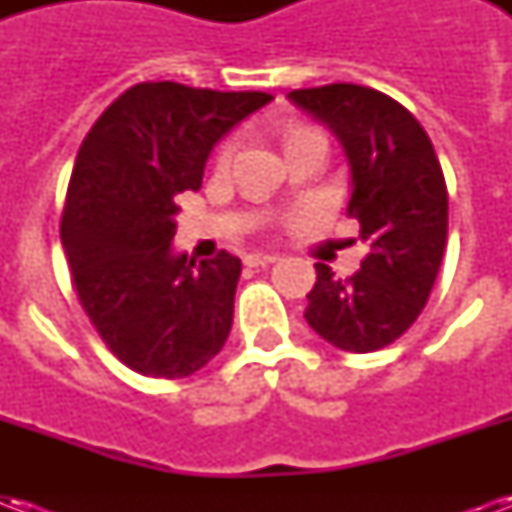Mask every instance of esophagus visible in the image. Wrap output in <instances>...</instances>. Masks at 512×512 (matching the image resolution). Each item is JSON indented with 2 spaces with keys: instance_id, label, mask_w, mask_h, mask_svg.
Wrapping results in <instances>:
<instances>
[{
  "instance_id": "esophagus-1",
  "label": "esophagus",
  "mask_w": 512,
  "mask_h": 512,
  "mask_svg": "<svg viewBox=\"0 0 512 512\" xmlns=\"http://www.w3.org/2000/svg\"><path fill=\"white\" fill-rule=\"evenodd\" d=\"M279 255H266V252H252V255H246V266L257 268V266H271V263H277Z\"/></svg>"
}]
</instances>
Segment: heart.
Segmentation results:
<instances>
[{
    "label": "heart",
    "instance_id": "obj_1",
    "mask_svg": "<svg viewBox=\"0 0 512 512\" xmlns=\"http://www.w3.org/2000/svg\"><path fill=\"white\" fill-rule=\"evenodd\" d=\"M293 134H299V131H290L288 136H293ZM230 153H233V142H227V145L222 147V153H219V161H227V158H230Z\"/></svg>",
    "mask_w": 512,
    "mask_h": 512
}]
</instances>
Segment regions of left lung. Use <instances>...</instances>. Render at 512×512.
I'll use <instances>...</instances> for the list:
<instances>
[{"instance_id": "1", "label": "left lung", "mask_w": 512, "mask_h": 512, "mask_svg": "<svg viewBox=\"0 0 512 512\" xmlns=\"http://www.w3.org/2000/svg\"><path fill=\"white\" fill-rule=\"evenodd\" d=\"M332 128L351 167L348 213L370 246L354 277L315 263L304 318L326 343L370 354L395 343L425 307L447 246V183L417 117L362 84L288 93Z\"/></svg>"}]
</instances>
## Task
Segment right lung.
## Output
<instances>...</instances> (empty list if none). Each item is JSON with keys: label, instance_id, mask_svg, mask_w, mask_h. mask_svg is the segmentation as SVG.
<instances>
[{"label": "right lung", "instance_id": "obj_1", "mask_svg": "<svg viewBox=\"0 0 512 512\" xmlns=\"http://www.w3.org/2000/svg\"><path fill=\"white\" fill-rule=\"evenodd\" d=\"M274 101L145 82L117 98L84 136L60 238L87 318L136 373L186 378L222 351L241 260L172 252L180 191H197L213 145Z\"/></svg>", "mask_w": 512, "mask_h": 512}]
</instances>
